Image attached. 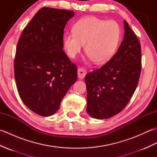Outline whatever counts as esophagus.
Masks as SVG:
<instances>
[{
    "instance_id": "1",
    "label": "esophagus",
    "mask_w": 157,
    "mask_h": 157,
    "mask_svg": "<svg viewBox=\"0 0 157 157\" xmlns=\"http://www.w3.org/2000/svg\"><path fill=\"white\" fill-rule=\"evenodd\" d=\"M86 74V71L84 68L80 67L79 68L78 70V78L79 79H83L85 77Z\"/></svg>"
}]
</instances>
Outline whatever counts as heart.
<instances>
[{
	"mask_svg": "<svg viewBox=\"0 0 157 157\" xmlns=\"http://www.w3.org/2000/svg\"><path fill=\"white\" fill-rule=\"evenodd\" d=\"M72 30L63 38V46L67 54L75 58L85 44L86 54L98 64L105 63L115 54L121 34L116 21L96 17H86L79 20Z\"/></svg>",
	"mask_w": 157,
	"mask_h": 157,
	"instance_id": "b5f03b06",
	"label": "heart"
}]
</instances>
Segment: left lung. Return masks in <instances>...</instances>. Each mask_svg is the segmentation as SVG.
Returning <instances> with one entry per match:
<instances>
[{
	"instance_id": "8db88e82",
	"label": "left lung",
	"mask_w": 157,
	"mask_h": 157,
	"mask_svg": "<svg viewBox=\"0 0 157 157\" xmlns=\"http://www.w3.org/2000/svg\"><path fill=\"white\" fill-rule=\"evenodd\" d=\"M124 29V38L113 57L85 76L86 111L95 119H109L118 114L137 88L142 69L141 46L126 21Z\"/></svg>"
}]
</instances>
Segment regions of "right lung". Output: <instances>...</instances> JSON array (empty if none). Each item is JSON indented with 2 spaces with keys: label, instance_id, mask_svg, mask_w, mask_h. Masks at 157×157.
<instances>
[{
  "label": "right lung",
  "instance_id": "right-lung-1",
  "mask_svg": "<svg viewBox=\"0 0 157 157\" xmlns=\"http://www.w3.org/2000/svg\"><path fill=\"white\" fill-rule=\"evenodd\" d=\"M74 12L43 7L25 26L17 44L14 73L20 98L40 116L58 111L78 78L77 66L63 50L64 28Z\"/></svg>",
  "mask_w": 157,
  "mask_h": 157
}]
</instances>
